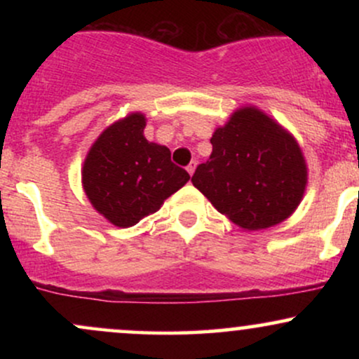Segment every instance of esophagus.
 Segmentation results:
<instances>
[{
    "mask_svg": "<svg viewBox=\"0 0 359 359\" xmlns=\"http://www.w3.org/2000/svg\"><path fill=\"white\" fill-rule=\"evenodd\" d=\"M196 167H197V162H196V160H192V162L187 165V172H189V174L192 175L194 170H196Z\"/></svg>",
    "mask_w": 359,
    "mask_h": 359,
    "instance_id": "1",
    "label": "esophagus"
}]
</instances>
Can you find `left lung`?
<instances>
[{
	"label": "left lung",
	"mask_w": 359,
	"mask_h": 359,
	"mask_svg": "<svg viewBox=\"0 0 359 359\" xmlns=\"http://www.w3.org/2000/svg\"><path fill=\"white\" fill-rule=\"evenodd\" d=\"M211 143L192 184L217 211L245 229L270 228L295 211L306 191V160L273 119L243 108L214 131Z\"/></svg>",
	"instance_id": "1"
}]
</instances>
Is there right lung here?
<instances>
[{
    "label": "right lung",
    "mask_w": 359,
    "mask_h": 359,
    "mask_svg": "<svg viewBox=\"0 0 359 359\" xmlns=\"http://www.w3.org/2000/svg\"><path fill=\"white\" fill-rule=\"evenodd\" d=\"M145 125V116L133 113L106 128L82 168L90 204L119 228H130L158 211L191 179L172 162L167 147L143 137Z\"/></svg>",
    "instance_id": "1"
}]
</instances>
